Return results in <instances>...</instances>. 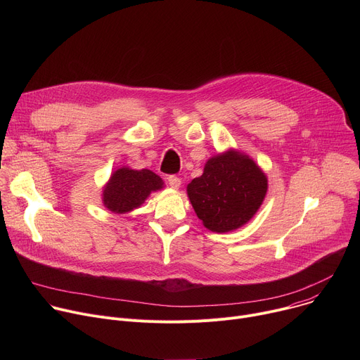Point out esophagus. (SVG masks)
<instances>
[{"mask_svg": "<svg viewBox=\"0 0 360 360\" xmlns=\"http://www.w3.org/2000/svg\"><path fill=\"white\" fill-rule=\"evenodd\" d=\"M168 184H169V186H171V188L178 189V188L181 186V184H182V181H181L178 176L171 175V176H168Z\"/></svg>", "mask_w": 360, "mask_h": 360, "instance_id": "esophagus-1", "label": "esophagus"}]
</instances>
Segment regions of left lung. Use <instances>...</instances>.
<instances>
[{"mask_svg": "<svg viewBox=\"0 0 360 360\" xmlns=\"http://www.w3.org/2000/svg\"><path fill=\"white\" fill-rule=\"evenodd\" d=\"M268 192V176L248 153L229 148L211 157L186 193L202 225L217 233L232 232L258 212Z\"/></svg>", "mask_w": 360, "mask_h": 360, "instance_id": "left-lung-1", "label": "left lung"}]
</instances>
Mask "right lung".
Segmentation results:
<instances>
[{
  "label": "right lung",
  "mask_w": 360,
  "mask_h": 360,
  "mask_svg": "<svg viewBox=\"0 0 360 360\" xmlns=\"http://www.w3.org/2000/svg\"><path fill=\"white\" fill-rule=\"evenodd\" d=\"M164 188V181L149 169L121 167L115 169L102 186V203L114 214H128L146 200L152 193Z\"/></svg>",
  "instance_id": "add662e5"
}]
</instances>
